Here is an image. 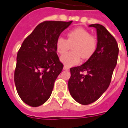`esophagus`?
<instances>
[{"label":"esophagus","mask_w":128,"mask_h":128,"mask_svg":"<svg viewBox=\"0 0 128 128\" xmlns=\"http://www.w3.org/2000/svg\"><path fill=\"white\" fill-rule=\"evenodd\" d=\"M64 70H70V67H68V66H64Z\"/></svg>","instance_id":"34e87169"}]
</instances>
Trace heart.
<instances>
[{
    "label": "heart",
    "mask_w": 128,
    "mask_h": 128,
    "mask_svg": "<svg viewBox=\"0 0 128 128\" xmlns=\"http://www.w3.org/2000/svg\"><path fill=\"white\" fill-rule=\"evenodd\" d=\"M73 44L74 45H73ZM72 47V52L66 54L61 57V62L70 67L80 62L81 57L84 59L90 58L96 51L97 42L94 36L82 28H76L67 34V39L59 36L56 41V49L60 55L66 54Z\"/></svg>",
    "instance_id": "1"
}]
</instances>
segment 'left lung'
Listing matches in <instances>:
<instances>
[{
  "label": "left lung",
  "instance_id": "obj_1",
  "mask_svg": "<svg viewBox=\"0 0 128 128\" xmlns=\"http://www.w3.org/2000/svg\"><path fill=\"white\" fill-rule=\"evenodd\" d=\"M97 31L96 51L84 64L70 69L68 88L71 96L82 104L95 102L107 90L118 62V45L103 26L92 24ZM87 74L84 75L82 72Z\"/></svg>",
  "mask_w": 128,
  "mask_h": 128
}]
</instances>
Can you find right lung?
I'll return each instance as SVG.
<instances>
[{"instance_id":"obj_1","label":"right lung","mask_w":128,"mask_h":128,"mask_svg":"<svg viewBox=\"0 0 128 128\" xmlns=\"http://www.w3.org/2000/svg\"><path fill=\"white\" fill-rule=\"evenodd\" d=\"M72 20L44 21L24 41L17 54L14 82L24 102L38 107L50 97L54 82L63 70L56 41Z\"/></svg>"}]
</instances>
